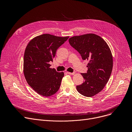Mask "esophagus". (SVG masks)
<instances>
[{
  "instance_id": "34e87169",
  "label": "esophagus",
  "mask_w": 132,
  "mask_h": 132,
  "mask_svg": "<svg viewBox=\"0 0 132 132\" xmlns=\"http://www.w3.org/2000/svg\"><path fill=\"white\" fill-rule=\"evenodd\" d=\"M67 73L69 75H73L75 73V72H67Z\"/></svg>"
}]
</instances>
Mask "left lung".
Returning <instances> with one entry per match:
<instances>
[{"label": "left lung", "instance_id": "1", "mask_svg": "<svg viewBox=\"0 0 132 132\" xmlns=\"http://www.w3.org/2000/svg\"><path fill=\"white\" fill-rule=\"evenodd\" d=\"M69 42L83 60L89 61L87 73H81L84 82L76 89L85 97L95 96L102 90L111 76L113 68L111 50L102 37L92 33L72 36Z\"/></svg>", "mask_w": 132, "mask_h": 132}]
</instances>
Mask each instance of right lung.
I'll return each mask as SVG.
<instances>
[{
    "instance_id": "obj_1",
    "label": "right lung",
    "mask_w": 132,
    "mask_h": 132,
    "mask_svg": "<svg viewBox=\"0 0 132 132\" xmlns=\"http://www.w3.org/2000/svg\"><path fill=\"white\" fill-rule=\"evenodd\" d=\"M69 38L50 34L36 36L27 45L24 54L23 73L29 85L39 95L49 97L57 92L63 72L51 68L56 52Z\"/></svg>"
}]
</instances>
